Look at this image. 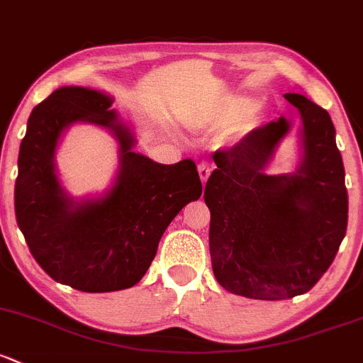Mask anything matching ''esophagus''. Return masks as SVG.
Returning <instances> with one entry per match:
<instances>
[{
    "label": "esophagus",
    "mask_w": 363,
    "mask_h": 363,
    "mask_svg": "<svg viewBox=\"0 0 363 363\" xmlns=\"http://www.w3.org/2000/svg\"><path fill=\"white\" fill-rule=\"evenodd\" d=\"M211 172H212V167H211V163H207V162H201V163H198V174H200V179H201V182H207V179H208V175H211Z\"/></svg>",
    "instance_id": "obj_1"
}]
</instances>
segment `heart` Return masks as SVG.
I'll list each match as a JSON object with an SVG mask.
<instances>
[{
    "mask_svg": "<svg viewBox=\"0 0 363 363\" xmlns=\"http://www.w3.org/2000/svg\"><path fill=\"white\" fill-rule=\"evenodd\" d=\"M250 109L249 99H240L235 106H231L226 113H223V116H217L216 120L208 121V123H200V127H226V125L235 123L240 118L245 116V113Z\"/></svg>",
    "mask_w": 363,
    "mask_h": 363,
    "instance_id": "obj_1",
    "label": "heart"
}]
</instances>
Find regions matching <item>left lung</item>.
<instances>
[{
  "label": "left lung",
  "mask_w": 363,
  "mask_h": 363,
  "mask_svg": "<svg viewBox=\"0 0 363 363\" xmlns=\"http://www.w3.org/2000/svg\"><path fill=\"white\" fill-rule=\"evenodd\" d=\"M285 99L303 120L297 170L266 174L292 127L281 116L213 152L217 169L203 193L213 274L226 291L250 299H291L310 291L333 264L348 226L333 120L304 95Z\"/></svg>",
  "instance_id": "obj_1"
}]
</instances>
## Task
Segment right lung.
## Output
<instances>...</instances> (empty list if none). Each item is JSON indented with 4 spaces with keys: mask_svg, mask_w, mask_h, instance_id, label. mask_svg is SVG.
<instances>
[{
    "mask_svg": "<svg viewBox=\"0 0 363 363\" xmlns=\"http://www.w3.org/2000/svg\"><path fill=\"white\" fill-rule=\"evenodd\" d=\"M111 104L104 91L85 86L52 91L30 113L18 151V228L45 273L82 292L133 287L151 266L172 219L201 196L193 160L162 165L133 151L135 137ZM78 121L108 128L121 146L115 186L95 201H72L55 172L60 135Z\"/></svg>",
    "mask_w": 363,
    "mask_h": 363,
    "instance_id": "add662e5",
    "label": "right lung"
}]
</instances>
